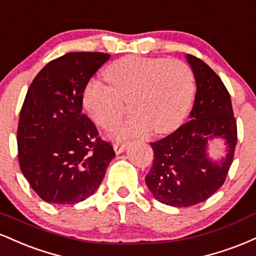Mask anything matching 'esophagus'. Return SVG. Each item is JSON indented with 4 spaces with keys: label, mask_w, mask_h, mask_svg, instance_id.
Wrapping results in <instances>:
<instances>
[{
    "label": "esophagus",
    "mask_w": 256,
    "mask_h": 256,
    "mask_svg": "<svg viewBox=\"0 0 256 256\" xmlns=\"http://www.w3.org/2000/svg\"><path fill=\"white\" fill-rule=\"evenodd\" d=\"M113 148H114V152H116V154H120V152H122L125 150L126 144L125 143H114Z\"/></svg>",
    "instance_id": "1"
}]
</instances>
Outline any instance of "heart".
<instances>
[{
	"instance_id": "b5f03b06",
	"label": "heart",
	"mask_w": 256,
	"mask_h": 256,
	"mask_svg": "<svg viewBox=\"0 0 256 256\" xmlns=\"http://www.w3.org/2000/svg\"><path fill=\"white\" fill-rule=\"evenodd\" d=\"M110 83L91 79L83 90L85 110L98 126L110 130L124 116L126 101L134 114L116 128V136L162 134L180 125L192 107L195 80L186 64L162 58L125 56L104 71Z\"/></svg>"
}]
</instances>
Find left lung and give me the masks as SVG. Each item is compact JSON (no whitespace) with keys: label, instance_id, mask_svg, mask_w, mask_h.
<instances>
[{"label":"left lung","instance_id":"1","mask_svg":"<svg viewBox=\"0 0 256 256\" xmlns=\"http://www.w3.org/2000/svg\"><path fill=\"white\" fill-rule=\"evenodd\" d=\"M186 60L198 90L190 120L150 143L154 162L146 176L155 200L173 207H189L210 198L224 184L237 143L236 119L224 83L198 58L186 54ZM214 138H222L226 144V155L220 162L206 154L208 142Z\"/></svg>","mask_w":256,"mask_h":256}]
</instances>
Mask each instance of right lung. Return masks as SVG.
I'll return each mask as SVG.
<instances>
[{
  "instance_id": "obj_1",
  "label": "right lung",
  "mask_w": 256,
  "mask_h": 256,
  "mask_svg": "<svg viewBox=\"0 0 256 256\" xmlns=\"http://www.w3.org/2000/svg\"><path fill=\"white\" fill-rule=\"evenodd\" d=\"M110 58L67 52L46 64L28 88L18 125V156L26 180L48 204L86 200L116 156L82 113L85 85Z\"/></svg>"
}]
</instances>
